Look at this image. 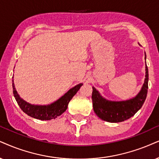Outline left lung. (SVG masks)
<instances>
[{"instance_id":"left-lung-1","label":"left lung","mask_w":159,"mask_h":159,"mask_svg":"<svg viewBox=\"0 0 159 159\" xmlns=\"http://www.w3.org/2000/svg\"><path fill=\"white\" fill-rule=\"evenodd\" d=\"M146 59V54L144 53ZM145 78L141 90L136 97L122 101H111L100 95L99 92L92 87V105L94 113L98 117L109 122H120L133 116L144 103L148 89V68L145 67Z\"/></svg>"}]
</instances>
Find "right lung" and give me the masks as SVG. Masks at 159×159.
Instances as JSON below:
<instances>
[{
  "label": "right lung",
  "instance_id": "add662e5",
  "mask_svg": "<svg viewBox=\"0 0 159 159\" xmlns=\"http://www.w3.org/2000/svg\"><path fill=\"white\" fill-rule=\"evenodd\" d=\"M82 85H83V84H79L75 86L72 89H70L67 93L64 94L62 97L60 98L59 100H57L53 103L50 104V105L38 106L32 105V104L27 103L20 97L17 90L15 89V84H14V81L12 80L13 94L18 105L26 114L31 116V117L35 118V119L41 120L55 119L57 116L63 114L67 110L68 103H69L70 100L77 93V92L79 90Z\"/></svg>",
  "mask_w": 159,
  "mask_h": 159
}]
</instances>
